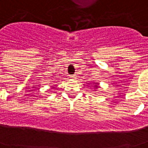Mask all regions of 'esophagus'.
Listing matches in <instances>:
<instances>
[{
  "label": "esophagus",
  "mask_w": 148,
  "mask_h": 148,
  "mask_svg": "<svg viewBox=\"0 0 148 148\" xmlns=\"http://www.w3.org/2000/svg\"><path fill=\"white\" fill-rule=\"evenodd\" d=\"M70 77H71V78H72V79H74L75 77H76V75H75V74H73V75H70Z\"/></svg>",
  "instance_id": "esophagus-1"
}]
</instances>
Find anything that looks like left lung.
<instances>
[{
    "instance_id": "1",
    "label": "left lung",
    "mask_w": 148,
    "mask_h": 148,
    "mask_svg": "<svg viewBox=\"0 0 148 148\" xmlns=\"http://www.w3.org/2000/svg\"><path fill=\"white\" fill-rule=\"evenodd\" d=\"M95 87H96V88H97V86H96V85H95Z\"/></svg>"
}]
</instances>
